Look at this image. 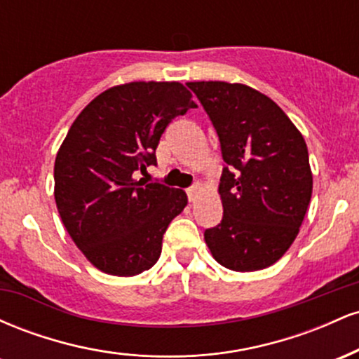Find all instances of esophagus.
Wrapping results in <instances>:
<instances>
[{
    "instance_id": "34e87169",
    "label": "esophagus",
    "mask_w": 359,
    "mask_h": 359,
    "mask_svg": "<svg viewBox=\"0 0 359 359\" xmlns=\"http://www.w3.org/2000/svg\"><path fill=\"white\" fill-rule=\"evenodd\" d=\"M199 192H201V185H199V184L192 185L191 189H187V197H189V201H191V203H194V201L197 199V196H199Z\"/></svg>"
}]
</instances>
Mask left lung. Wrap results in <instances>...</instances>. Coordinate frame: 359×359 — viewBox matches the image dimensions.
I'll list each match as a JSON object with an SVG mask.
<instances>
[{"mask_svg": "<svg viewBox=\"0 0 359 359\" xmlns=\"http://www.w3.org/2000/svg\"><path fill=\"white\" fill-rule=\"evenodd\" d=\"M211 118L224 160L222 219L205 229L214 259L234 271L273 265L299 234L312 196L306 140L259 90L221 81L187 82Z\"/></svg>", "mask_w": 359, "mask_h": 359, "instance_id": "left-lung-1", "label": "left lung"}]
</instances>
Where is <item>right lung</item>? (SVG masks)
<instances>
[{"instance_id":"obj_1","label":"right lung","mask_w":359,"mask_h":359,"mask_svg":"<svg viewBox=\"0 0 359 359\" xmlns=\"http://www.w3.org/2000/svg\"><path fill=\"white\" fill-rule=\"evenodd\" d=\"M196 106L180 82L114 86L81 111L62 142L57 209L77 248L104 273L133 277L160 258L163 233L187 196L137 175L156 165L168 123Z\"/></svg>"}]
</instances>
